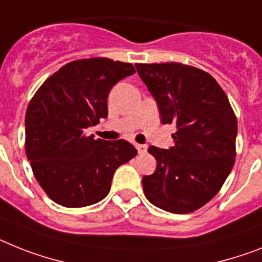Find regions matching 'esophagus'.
<instances>
[{
  "mask_svg": "<svg viewBox=\"0 0 262 262\" xmlns=\"http://www.w3.org/2000/svg\"><path fill=\"white\" fill-rule=\"evenodd\" d=\"M136 150H138L139 154H144L147 151V146L146 144H136Z\"/></svg>",
  "mask_w": 262,
  "mask_h": 262,
  "instance_id": "34e87169",
  "label": "esophagus"
}]
</instances>
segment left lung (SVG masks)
Segmentation results:
<instances>
[{
    "label": "left lung",
    "mask_w": 262,
    "mask_h": 262,
    "mask_svg": "<svg viewBox=\"0 0 262 262\" xmlns=\"http://www.w3.org/2000/svg\"><path fill=\"white\" fill-rule=\"evenodd\" d=\"M135 67L162 123L177 126L174 146L148 147L158 165L142 179L143 191L162 210L191 213L220 191L232 171L237 118L220 84L205 71L179 62Z\"/></svg>",
    "instance_id": "1"
}]
</instances>
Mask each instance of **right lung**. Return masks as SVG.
<instances>
[{"label": "right lung", "instance_id": "add662e5", "mask_svg": "<svg viewBox=\"0 0 262 262\" xmlns=\"http://www.w3.org/2000/svg\"><path fill=\"white\" fill-rule=\"evenodd\" d=\"M134 73L129 62L76 60L45 80L30 100L25 152L37 182L56 204L84 207L101 201L116 168L138 154L126 140L85 135V128L108 116L111 88Z\"/></svg>", "mask_w": 262, "mask_h": 262}]
</instances>
